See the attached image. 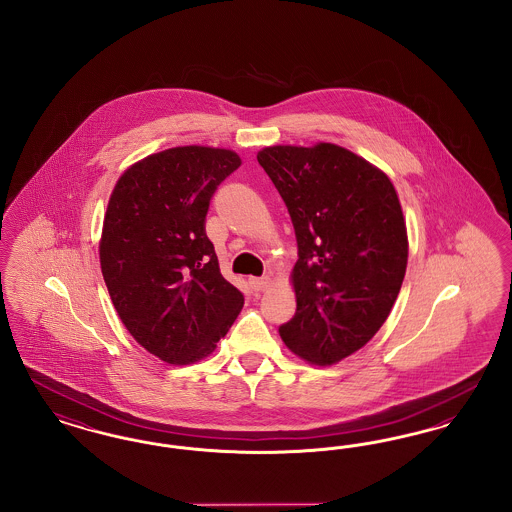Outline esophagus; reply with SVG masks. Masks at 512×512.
Segmentation results:
<instances>
[{
  "mask_svg": "<svg viewBox=\"0 0 512 512\" xmlns=\"http://www.w3.org/2000/svg\"><path fill=\"white\" fill-rule=\"evenodd\" d=\"M249 284H251V288H253L255 292H263V290L270 288L272 280H270L268 276H263V278H249Z\"/></svg>",
  "mask_w": 512,
  "mask_h": 512,
  "instance_id": "obj_1",
  "label": "esophagus"
}]
</instances>
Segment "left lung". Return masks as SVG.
<instances>
[{"mask_svg": "<svg viewBox=\"0 0 512 512\" xmlns=\"http://www.w3.org/2000/svg\"><path fill=\"white\" fill-rule=\"evenodd\" d=\"M257 161L299 249L297 309L280 336L299 359L336 365L374 338L401 290L409 240L399 197L386 172L336 144L263 147Z\"/></svg>", "mask_w": 512, "mask_h": 512, "instance_id": "left-lung-1", "label": "left lung"}]
</instances>
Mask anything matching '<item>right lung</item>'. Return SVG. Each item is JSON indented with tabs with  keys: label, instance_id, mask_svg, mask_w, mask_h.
<instances>
[{
	"label": "right lung",
	"instance_id": "add662e5",
	"mask_svg": "<svg viewBox=\"0 0 512 512\" xmlns=\"http://www.w3.org/2000/svg\"><path fill=\"white\" fill-rule=\"evenodd\" d=\"M240 165L232 149L171 147L130 165L109 197L105 286L130 336L169 365L209 357L244 307L205 234L211 197Z\"/></svg>",
	"mask_w": 512,
	"mask_h": 512
}]
</instances>
